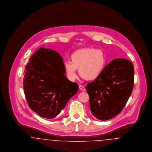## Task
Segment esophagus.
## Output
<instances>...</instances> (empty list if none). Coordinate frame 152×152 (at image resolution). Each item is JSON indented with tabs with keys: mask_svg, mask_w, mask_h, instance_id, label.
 Masks as SVG:
<instances>
[{
	"mask_svg": "<svg viewBox=\"0 0 152 152\" xmlns=\"http://www.w3.org/2000/svg\"><path fill=\"white\" fill-rule=\"evenodd\" d=\"M79 88L80 89V90L81 91H86V88L84 87V86H79Z\"/></svg>",
	"mask_w": 152,
	"mask_h": 152,
	"instance_id": "1",
	"label": "esophagus"
}]
</instances>
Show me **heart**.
I'll return each mask as SVG.
<instances>
[{
    "label": "heart",
    "mask_w": 152,
    "mask_h": 152,
    "mask_svg": "<svg viewBox=\"0 0 152 152\" xmlns=\"http://www.w3.org/2000/svg\"><path fill=\"white\" fill-rule=\"evenodd\" d=\"M71 61L64 63L65 74L71 81L77 78V69L80 75L88 81L98 78L106 64V56L104 52L93 47L82 48L74 52L71 56Z\"/></svg>",
    "instance_id": "obj_1"
}]
</instances>
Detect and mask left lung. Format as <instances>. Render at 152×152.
Here are the masks:
<instances>
[{
  "label": "left lung",
  "instance_id": "left-lung-1",
  "mask_svg": "<svg viewBox=\"0 0 152 152\" xmlns=\"http://www.w3.org/2000/svg\"><path fill=\"white\" fill-rule=\"evenodd\" d=\"M133 85L132 63L124 58L112 60L100 76L86 88L92 115L101 121H107L118 115L128 101Z\"/></svg>",
  "mask_w": 152,
  "mask_h": 152
}]
</instances>
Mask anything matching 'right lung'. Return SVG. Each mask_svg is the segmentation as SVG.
Returning a JSON list of instances; mask_svg holds the SVG:
<instances>
[{
  "label": "right lung",
  "mask_w": 152,
  "mask_h": 152,
  "mask_svg": "<svg viewBox=\"0 0 152 152\" xmlns=\"http://www.w3.org/2000/svg\"><path fill=\"white\" fill-rule=\"evenodd\" d=\"M63 60L56 51L40 48L24 72L23 89L29 107L47 119L56 118L78 89L65 74Z\"/></svg>",
  "instance_id": "1"
}]
</instances>
